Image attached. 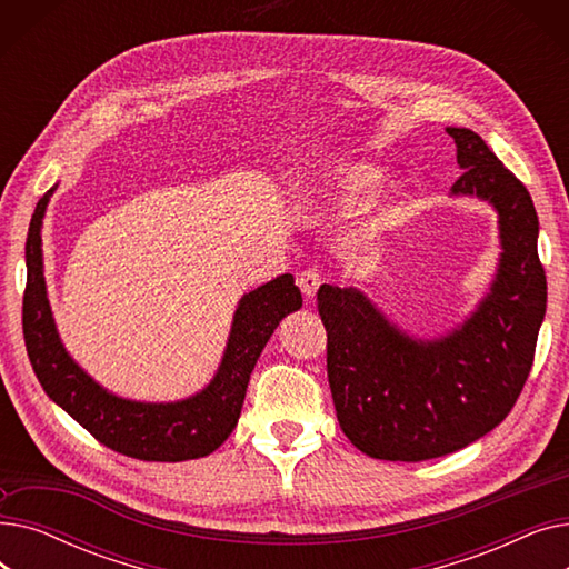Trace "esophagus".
Listing matches in <instances>:
<instances>
[{
	"mask_svg": "<svg viewBox=\"0 0 569 569\" xmlns=\"http://www.w3.org/2000/svg\"><path fill=\"white\" fill-rule=\"evenodd\" d=\"M297 286H300L305 300L311 302L316 292H318V288H320V274L316 272V269H307V272L300 279H297Z\"/></svg>",
	"mask_w": 569,
	"mask_h": 569,
	"instance_id": "1",
	"label": "esophagus"
}]
</instances>
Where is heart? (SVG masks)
I'll list each match as a JSON object with an SVG mask.
<instances>
[{
    "label": "heart",
    "mask_w": 569,
    "mask_h": 569,
    "mask_svg": "<svg viewBox=\"0 0 569 569\" xmlns=\"http://www.w3.org/2000/svg\"><path fill=\"white\" fill-rule=\"evenodd\" d=\"M382 179V168L376 163L367 161H343L332 168H327L313 187V200L311 204L320 212H330V209H343L355 202H360L367 193L376 189V184ZM401 200V187L397 182H387L380 187L376 202H373V212L362 226V230L355 234L357 244H371L373 239L387 228V223L392 221L397 207Z\"/></svg>",
    "instance_id": "1"
}]
</instances>
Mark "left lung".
<instances>
[{
    "instance_id": "obj_1",
    "label": "left lung",
    "mask_w": 569,
    "mask_h": 569,
    "mask_svg": "<svg viewBox=\"0 0 569 569\" xmlns=\"http://www.w3.org/2000/svg\"><path fill=\"white\" fill-rule=\"evenodd\" d=\"M445 131L463 170L450 198L487 202L498 217L500 253L480 302L461 322L420 337L360 288L318 290L339 427L382 461L436 459L496 429L523 390L547 313L530 193L475 131Z\"/></svg>"
}]
</instances>
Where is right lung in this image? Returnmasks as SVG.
<instances>
[{"instance_id": "right-lung-1", "label": "right lung", "mask_w": 569, "mask_h": 569, "mask_svg": "<svg viewBox=\"0 0 569 569\" xmlns=\"http://www.w3.org/2000/svg\"><path fill=\"white\" fill-rule=\"evenodd\" d=\"M54 184L37 204L27 232V290L22 330L29 362L43 392L110 450L140 461H189L212 455L242 412L251 371L279 322L302 309L292 274L239 297L221 362L202 390L177 401L119 397L89 376L59 337L43 269V219Z\"/></svg>"}]
</instances>
